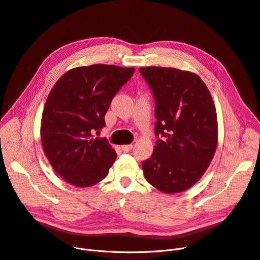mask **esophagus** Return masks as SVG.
<instances>
[{"label":"esophagus","mask_w":260,"mask_h":260,"mask_svg":"<svg viewBox=\"0 0 260 260\" xmlns=\"http://www.w3.org/2000/svg\"><path fill=\"white\" fill-rule=\"evenodd\" d=\"M133 145L132 144H128V145H123V146H121V149H122L124 152H128V151H131L132 149H133Z\"/></svg>","instance_id":"obj_1"}]
</instances>
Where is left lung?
Masks as SVG:
<instances>
[{"label": "left lung", "instance_id": "1", "mask_svg": "<svg viewBox=\"0 0 260 260\" xmlns=\"http://www.w3.org/2000/svg\"><path fill=\"white\" fill-rule=\"evenodd\" d=\"M139 72L152 92L154 134L150 158L142 162L146 181L164 193L194 185L210 165L217 145V118L212 97L194 73L147 67Z\"/></svg>", "mask_w": 260, "mask_h": 260}]
</instances>
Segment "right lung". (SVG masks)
I'll return each mask as SVG.
<instances>
[{
    "label": "right lung",
    "mask_w": 260,
    "mask_h": 260,
    "mask_svg": "<svg viewBox=\"0 0 260 260\" xmlns=\"http://www.w3.org/2000/svg\"><path fill=\"white\" fill-rule=\"evenodd\" d=\"M135 68L113 64L78 67L63 74L51 90L42 117L41 139L57 174L77 187L105 179L117 158L107 138L94 134L106 126L105 116Z\"/></svg>",
    "instance_id": "right-lung-1"
}]
</instances>
